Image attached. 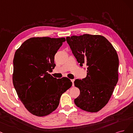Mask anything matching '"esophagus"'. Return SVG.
<instances>
[{
    "mask_svg": "<svg viewBox=\"0 0 133 133\" xmlns=\"http://www.w3.org/2000/svg\"><path fill=\"white\" fill-rule=\"evenodd\" d=\"M71 81L72 83V86H74L75 84H74V81H75V79H71Z\"/></svg>",
    "mask_w": 133,
    "mask_h": 133,
    "instance_id": "1",
    "label": "esophagus"
}]
</instances>
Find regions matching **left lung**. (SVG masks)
I'll return each mask as SVG.
<instances>
[{"label": "left lung", "instance_id": "obj_1", "mask_svg": "<svg viewBox=\"0 0 133 133\" xmlns=\"http://www.w3.org/2000/svg\"><path fill=\"white\" fill-rule=\"evenodd\" d=\"M66 41L79 66H87L86 77L74 82L80 91L75 103L87 112H97L108 102L118 82L117 51L101 35L72 36Z\"/></svg>", "mask_w": 133, "mask_h": 133}]
</instances>
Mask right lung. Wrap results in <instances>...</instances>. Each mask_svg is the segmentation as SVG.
I'll return each instance as SVG.
<instances>
[{
  "mask_svg": "<svg viewBox=\"0 0 133 133\" xmlns=\"http://www.w3.org/2000/svg\"><path fill=\"white\" fill-rule=\"evenodd\" d=\"M65 41L64 37H32L15 53L14 88L25 108L36 116L52 113L58 106L61 95L72 86L67 77L57 79L49 74L56 66V53Z\"/></svg>",
  "mask_w": 133,
  "mask_h": 133,
  "instance_id": "obj_1",
  "label": "right lung"
}]
</instances>
